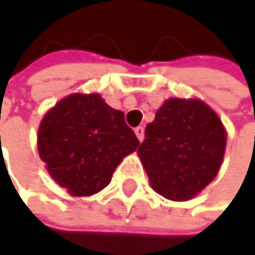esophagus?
<instances>
[{"mask_svg":"<svg viewBox=\"0 0 255 255\" xmlns=\"http://www.w3.org/2000/svg\"><path fill=\"white\" fill-rule=\"evenodd\" d=\"M134 133H136L137 139H139V140L142 142V140H143V133H145L143 127H136V128H134Z\"/></svg>","mask_w":255,"mask_h":255,"instance_id":"esophagus-1","label":"esophagus"}]
</instances>
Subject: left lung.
<instances>
[{
    "instance_id": "8db88e82",
    "label": "left lung",
    "mask_w": 255,
    "mask_h": 255,
    "mask_svg": "<svg viewBox=\"0 0 255 255\" xmlns=\"http://www.w3.org/2000/svg\"><path fill=\"white\" fill-rule=\"evenodd\" d=\"M227 145L219 116L197 99H168L145 128L139 157L160 196L187 200L216 177Z\"/></svg>"
}]
</instances>
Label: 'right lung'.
<instances>
[{
  "label": "right lung",
  "instance_id": "1",
  "mask_svg": "<svg viewBox=\"0 0 255 255\" xmlns=\"http://www.w3.org/2000/svg\"><path fill=\"white\" fill-rule=\"evenodd\" d=\"M137 146L124 113L96 93L64 98L44 116L38 131L47 171L72 196L104 190L116 166Z\"/></svg>",
  "mask_w": 255,
  "mask_h": 255
}]
</instances>
